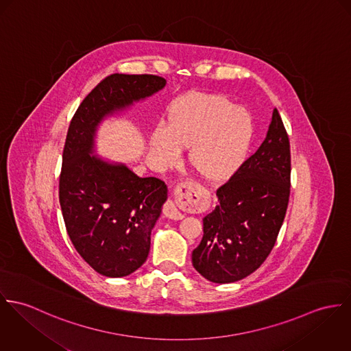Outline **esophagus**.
<instances>
[{
    "label": "esophagus",
    "instance_id": "34e87169",
    "mask_svg": "<svg viewBox=\"0 0 351 351\" xmlns=\"http://www.w3.org/2000/svg\"><path fill=\"white\" fill-rule=\"evenodd\" d=\"M189 194H190V186L189 184H179L175 190V202L173 200H168L167 204L164 206V214L165 217H168L169 219H175V221H179L182 219L184 215L179 211V207H178V203H186L190 202L189 200ZM185 202H183L182 200Z\"/></svg>",
    "mask_w": 351,
    "mask_h": 351
}]
</instances>
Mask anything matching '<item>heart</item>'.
Listing matches in <instances>:
<instances>
[{
    "mask_svg": "<svg viewBox=\"0 0 351 351\" xmlns=\"http://www.w3.org/2000/svg\"><path fill=\"white\" fill-rule=\"evenodd\" d=\"M253 119L230 99L217 94H193L178 99L168 112V126L152 133L151 149L162 167L176 164L182 148H190L189 160L208 182L232 178L249 154Z\"/></svg>",
    "mask_w": 351,
    "mask_h": 351,
    "instance_id": "b5f03b06",
    "label": "heart"
}]
</instances>
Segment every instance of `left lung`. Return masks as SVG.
<instances>
[{"label":"left lung","instance_id":"obj_1","mask_svg":"<svg viewBox=\"0 0 351 351\" xmlns=\"http://www.w3.org/2000/svg\"><path fill=\"white\" fill-rule=\"evenodd\" d=\"M289 179V140L274 109L264 143L217 190L218 204L203 218V238L193 250L195 269L217 284L258 269L282 225Z\"/></svg>","mask_w":351,"mask_h":351}]
</instances>
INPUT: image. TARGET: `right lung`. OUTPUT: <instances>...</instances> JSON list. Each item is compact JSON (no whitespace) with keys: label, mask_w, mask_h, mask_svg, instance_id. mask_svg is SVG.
<instances>
[{"label":"right lung","mask_w":351,"mask_h":351,"mask_svg":"<svg viewBox=\"0 0 351 351\" xmlns=\"http://www.w3.org/2000/svg\"><path fill=\"white\" fill-rule=\"evenodd\" d=\"M156 75L113 74L95 86L71 119L63 151L59 200L69 237L82 258L106 277L137 271L168 197L165 183L137 176L123 162L97 156L99 125L162 90Z\"/></svg>","instance_id":"right-lung-1"}]
</instances>
